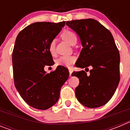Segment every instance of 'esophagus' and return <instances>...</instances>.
<instances>
[{
	"label": "esophagus",
	"mask_w": 130,
	"mask_h": 130,
	"mask_svg": "<svg viewBox=\"0 0 130 130\" xmlns=\"http://www.w3.org/2000/svg\"><path fill=\"white\" fill-rule=\"evenodd\" d=\"M69 73H70V76H72V70L70 68H69Z\"/></svg>",
	"instance_id": "1"
}]
</instances>
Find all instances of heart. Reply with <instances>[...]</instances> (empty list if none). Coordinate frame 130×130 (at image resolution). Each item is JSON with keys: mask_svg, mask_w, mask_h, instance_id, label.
Segmentation results:
<instances>
[{"mask_svg": "<svg viewBox=\"0 0 130 130\" xmlns=\"http://www.w3.org/2000/svg\"><path fill=\"white\" fill-rule=\"evenodd\" d=\"M62 37L65 41L69 43L72 44L75 41H77L76 34L71 30H64L62 33ZM49 52L52 56L56 55V49H55V43L54 40H52L49 45ZM75 61V57L71 55H62L57 59V64L58 66L64 67H70Z\"/></svg>", "mask_w": 130, "mask_h": 130, "instance_id": "b5f03b06", "label": "heart"}]
</instances>
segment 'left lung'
Instances as JSON below:
<instances>
[{"instance_id":"8db88e82","label":"left lung","mask_w":130,"mask_h":130,"mask_svg":"<svg viewBox=\"0 0 130 130\" xmlns=\"http://www.w3.org/2000/svg\"><path fill=\"white\" fill-rule=\"evenodd\" d=\"M66 25L77 33L83 47L75 66L93 68L89 75L83 70L72 73L79 79L77 99L88 108L105 105L120 81V54L112 34L93 19L70 21Z\"/></svg>"}]
</instances>
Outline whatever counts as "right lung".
Here are the masks:
<instances>
[{
    "label": "right lung",
    "mask_w": 130,
    "mask_h": 130,
    "mask_svg": "<svg viewBox=\"0 0 130 130\" xmlns=\"http://www.w3.org/2000/svg\"><path fill=\"white\" fill-rule=\"evenodd\" d=\"M65 23H34L16 38L12 53L15 87L26 104L35 109L45 110L55 105L69 77L68 69L64 66H57L50 73L44 70L45 66L54 64L49 43Z\"/></svg>",
    "instance_id": "add662e5"
}]
</instances>
